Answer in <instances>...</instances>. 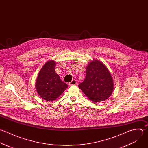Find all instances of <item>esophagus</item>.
<instances>
[{
  "instance_id": "34e87169",
  "label": "esophagus",
  "mask_w": 148,
  "mask_h": 148,
  "mask_svg": "<svg viewBox=\"0 0 148 148\" xmlns=\"http://www.w3.org/2000/svg\"><path fill=\"white\" fill-rule=\"evenodd\" d=\"M69 85H70V86H72V85H77V81H76V80H75V79H73L69 84Z\"/></svg>"
}]
</instances>
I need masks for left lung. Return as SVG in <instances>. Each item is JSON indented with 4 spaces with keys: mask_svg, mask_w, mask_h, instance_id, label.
Returning <instances> with one entry per match:
<instances>
[{
    "mask_svg": "<svg viewBox=\"0 0 148 148\" xmlns=\"http://www.w3.org/2000/svg\"><path fill=\"white\" fill-rule=\"evenodd\" d=\"M78 87L92 101L100 102L112 94L114 82L108 69L103 63L96 60L86 67L85 79Z\"/></svg>",
    "mask_w": 148,
    "mask_h": 148,
    "instance_id": "obj_1",
    "label": "left lung"
}]
</instances>
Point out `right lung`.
I'll use <instances>...</instances> for the list:
<instances>
[{"mask_svg": "<svg viewBox=\"0 0 148 148\" xmlns=\"http://www.w3.org/2000/svg\"><path fill=\"white\" fill-rule=\"evenodd\" d=\"M55 66L54 61L47 62L40 71L36 81L37 93L47 101H53L57 99L68 86L55 73Z\"/></svg>", "mask_w": 148, "mask_h": 148, "instance_id": "1", "label": "right lung"}]
</instances>
